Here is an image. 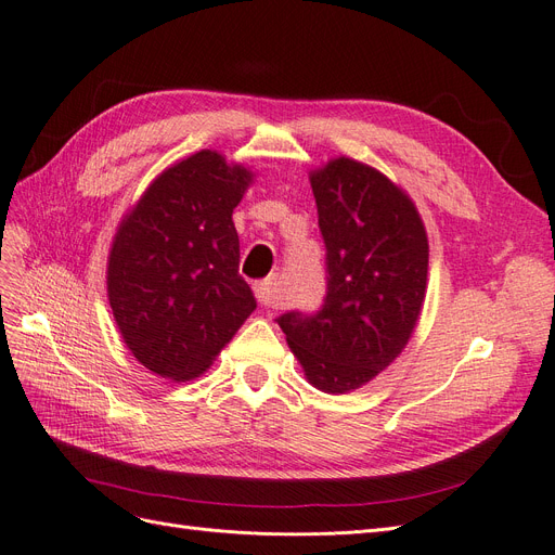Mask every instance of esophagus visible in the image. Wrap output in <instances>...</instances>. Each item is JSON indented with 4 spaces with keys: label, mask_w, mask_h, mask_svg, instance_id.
I'll return each instance as SVG.
<instances>
[{
    "label": "esophagus",
    "mask_w": 555,
    "mask_h": 555,
    "mask_svg": "<svg viewBox=\"0 0 555 555\" xmlns=\"http://www.w3.org/2000/svg\"><path fill=\"white\" fill-rule=\"evenodd\" d=\"M255 296H257V302L261 307H271L273 300H275V280L269 278L263 282H257L255 284Z\"/></svg>",
    "instance_id": "1"
}]
</instances>
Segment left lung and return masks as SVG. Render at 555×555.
<instances>
[{
    "label": "left lung",
    "instance_id": "1",
    "mask_svg": "<svg viewBox=\"0 0 555 555\" xmlns=\"http://www.w3.org/2000/svg\"><path fill=\"white\" fill-rule=\"evenodd\" d=\"M325 243L327 289L317 314L278 325L307 380L346 393L385 371L412 337L428 280V236L391 180L348 157L309 175Z\"/></svg>",
    "mask_w": 555,
    "mask_h": 555
}]
</instances>
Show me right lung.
Returning <instances> with one entry per match:
<instances>
[{"label":"right lung","instance_id":"right-lung-1","mask_svg":"<svg viewBox=\"0 0 555 555\" xmlns=\"http://www.w3.org/2000/svg\"><path fill=\"white\" fill-rule=\"evenodd\" d=\"M250 182L248 168L201 150L166 168L116 232L108 305L131 354L162 378H197L255 312L232 220Z\"/></svg>","mask_w":555,"mask_h":555}]
</instances>
